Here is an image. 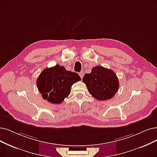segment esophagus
I'll list each match as a JSON object with an SVG mask.
<instances>
[{
  "mask_svg": "<svg viewBox=\"0 0 157 157\" xmlns=\"http://www.w3.org/2000/svg\"><path fill=\"white\" fill-rule=\"evenodd\" d=\"M79 75H80V78H83V76H84V72H80V73H79Z\"/></svg>",
  "mask_w": 157,
  "mask_h": 157,
  "instance_id": "34e87169",
  "label": "esophagus"
}]
</instances>
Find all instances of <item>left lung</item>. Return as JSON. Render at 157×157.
I'll return each mask as SVG.
<instances>
[{
	"label": "left lung",
	"instance_id": "obj_1",
	"mask_svg": "<svg viewBox=\"0 0 157 157\" xmlns=\"http://www.w3.org/2000/svg\"><path fill=\"white\" fill-rule=\"evenodd\" d=\"M82 81L89 93L100 101L114 97L119 87L115 73L100 66L93 67L90 73L85 74Z\"/></svg>",
	"mask_w": 157,
	"mask_h": 157
}]
</instances>
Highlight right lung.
<instances>
[{
	"mask_svg": "<svg viewBox=\"0 0 157 157\" xmlns=\"http://www.w3.org/2000/svg\"><path fill=\"white\" fill-rule=\"evenodd\" d=\"M80 80L77 73L67 71L64 66L57 64L42 71L36 85L44 99L57 104L64 101L70 95L72 85Z\"/></svg>",
	"mask_w": 157,
	"mask_h": 157,
	"instance_id": "1",
	"label": "right lung"
}]
</instances>
